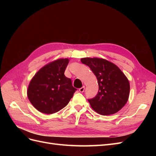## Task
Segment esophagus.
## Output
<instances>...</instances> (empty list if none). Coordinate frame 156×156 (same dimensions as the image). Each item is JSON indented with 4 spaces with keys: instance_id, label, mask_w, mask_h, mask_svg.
<instances>
[{
    "instance_id": "obj_1",
    "label": "esophagus",
    "mask_w": 156,
    "mask_h": 156,
    "mask_svg": "<svg viewBox=\"0 0 156 156\" xmlns=\"http://www.w3.org/2000/svg\"><path fill=\"white\" fill-rule=\"evenodd\" d=\"M84 88H85V87H84V86H83L81 88H79V92H83L84 91Z\"/></svg>"
}]
</instances>
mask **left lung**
<instances>
[{"instance_id":"obj_1","label":"left lung","mask_w":156,"mask_h":156,"mask_svg":"<svg viewBox=\"0 0 156 156\" xmlns=\"http://www.w3.org/2000/svg\"><path fill=\"white\" fill-rule=\"evenodd\" d=\"M83 64L96 76L99 90L96 96L88 99L92 108L101 115L115 114L128 100L129 83L123 72L115 64L98 58H84Z\"/></svg>"}]
</instances>
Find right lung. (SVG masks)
Instances as JSON below:
<instances>
[{
    "label": "right lung",
    "mask_w": 156,
    "mask_h": 156,
    "mask_svg": "<svg viewBox=\"0 0 156 156\" xmlns=\"http://www.w3.org/2000/svg\"><path fill=\"white\" fill-rule=\"evenodd\" d=\"M68 58L56 60L41 68L31 80L27 96L32 105L45 114H53L66 106L77 90L65 76Z\"/></svg>",
    "instance_id": "1"
}]
</instances>
